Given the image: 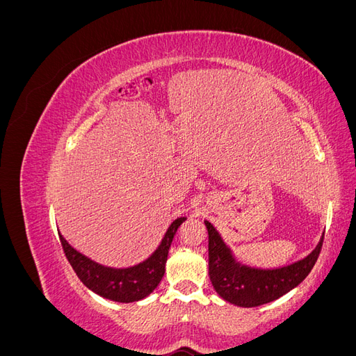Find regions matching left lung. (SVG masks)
Wrapping results in <instances>:
<instances>
[{"mask_svg":"<svg viewBox=\"0 0 356 356\" xmlns=\"http://www.w3.org/2000/svg\"><path fill=\"white\" fill-rule=\"evenodd\" d=\"M209 234V277L217 294L239 307H257L285 296L305 281L314 268L324 234L316 248L301 260L276 267H251L236 260L230 248L209 221H204Z\"/></svg>","mask_w":356,"mask_h":356,"instance_id":"8db88e82","label":"left lung"}]
</instances>
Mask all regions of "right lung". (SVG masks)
Wrapping results in <instances>:
<instances>
[{"label":"right lung","mask_w":356,"mask_h":356,"mask_svg":"<svg viewBox=\"0 0 356 356\" xmlns=\"http://www.w3.org/2000/svg\"><path fill=\"white\" fill-rule=\"evenodd\" d=\"M186 220V217L177 218L169 225L157 250L145 261L126 268L106 267L96 263L74 250L60 233L59 238L70 264L86 286L92 289L95 294L117 301V303H134L152 294L160 284L165 275L170 243L179 225Z\"/></svg>","instance_id":"1"}]
</instances>
